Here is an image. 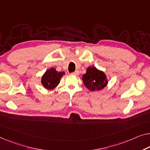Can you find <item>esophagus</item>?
<instances>
[{
    "mask_svg": "<svg viewBox=\"0 0 150 150\" xmlns=\"http://www.w3.org/2000/svg\"><path fill=\"white\" fill-rule=\"evenodd\" d=\"M72 74H73V75H77L79 74V71H78V70H76V71H75V72L72 73Z\"/></svg>",
    "mask_w": 150,
    "mask_h": 150,
    "instance_id": "1",
    "label": "esophagus"
}]
</instances>
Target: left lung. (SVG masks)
I'll return each mask as SVG.
<instances>
[{
    "mask_svg": "<svg viewBox=\"0 0 150 150\" xmlns=\"http://www.w3.org/2000/svg\"><path fill=\"white\" fill-rule=\"evenodd\" d=\"M83 82L90 91L101 90L108 83L106 75L103 71L98 70L95 67H89L86 74L82 76Z\"/></svg>",
    "mask_w": 150,
    "mask_h": 150,
    "instance_id": "1",
    "label": "left lung"
}]
</instances>
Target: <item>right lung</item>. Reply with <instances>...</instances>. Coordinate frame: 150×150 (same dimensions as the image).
Returning a JSON list of instances; mask_svg holds the SVG:
<instances>
[{
	"mask_svg": "<svg viewBox=\"0 0 150 150\" xmlns=\"http://www.w3.org/2000/svg\"><path fill=\"white\" fill-rule=\"evenodd\" d=\"M64 75V72H58L54 68L47 70L42 77L41 83L47 89H52L59 84L61 77Z\"/></svg>",
	"mask_w": 150,
	"mask_h": 150,
	"instance_id": "right-lung-1",
	"label": "right lung"
}]
</instances>
